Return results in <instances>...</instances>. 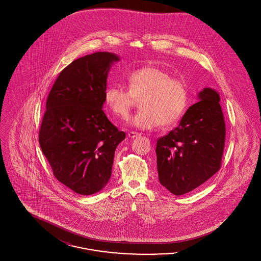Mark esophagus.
<instances>
[{
	"mask_svg": "<svg viewBox=\"0 0 261 261\" xmlns=\"http://www.w3.org/2000/svg\"><path fill=\"white\" fill-rule=\"evenodd\" d=\"M140 135H141V134L138 133V132H133V131L128 132V137H129V138H137V137H139Z\"/></svg>",
	"mask_w": 261,
	"mask_h": 261,
	"instance_id": "1",
	"label": "esophagus"
}]
</instances>
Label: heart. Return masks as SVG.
Wrapping results in <instances>:
<instances>
[{"label": "heart", "instance_id": "1", "mask_svg": "<svg viewBox=\"0 0 261 261\" xmlns=\"http://www.w3.org/2000/svg\"><path fill=\"white\" fill-rule=\"evenodd\" d=\"M128 90L118 85L107 88L103 101L115 117L128 118L135 103L140 99L141 111L129 121L140 130H150L162 123H174L184 112L188 101L185 84L172 79L162 68L147 66L130 72L126 77Z\"/></svg>", "mask_w": 261, "mask_h": 261}]
</instances>
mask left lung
Here are the masks:
<instances>
[{
  "label": "left lung",
  "mask_w": 261,
  "mask_h": 261,
  "mask_svg": "<svg viewBox=\"0 0 261 261\" xmlns=\"http://www.w3.org/2000/svg\"><path fill=\"white\" fill-rule=\"evenodd\" d=\"M197 98L179 125L156 143L160 183L176 196L195 190L220 169L225 144L220 95L203 88Z\"/></svg>",
  "instance_id": "1"
}]
</instances>
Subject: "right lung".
<instances>
[{"instance_id": "add662e5", "label": "right lung", "mask_w": 261, "mask_h": 261, "mask_svg": "<svg viewBox=\"0 0 261 261\" xmlns=\"http://www.w3.org/2000/svg\"><path fill=\"white\" fill-rule=\"evenodd\" d=\"M119 56L99 51L80 58L59 75L39 132L54 175L79 195H93L109 183L114 152L125 133L102 111L109 72Z\"/></svg>"}]
</instances>
